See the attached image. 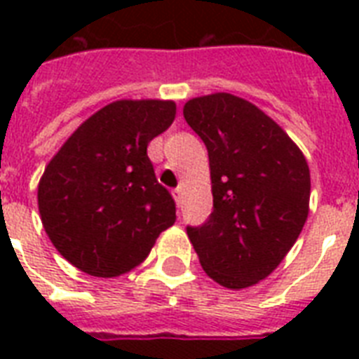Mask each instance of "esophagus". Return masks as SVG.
Wrapping results in <instances>:
<instances>
[{"instance_id":"obj_1","label":"esophagus","mask_w":359,"mask_h":359,"mask_svg":"<svg viewBox=\"0 0 359 359\" xmlns=\"http://www.w3.org/2000/svg\"><path fill=\"white\" fill-rule=\"evenodd\" d=\"M173 197H175V201H177V205H182V188H175L173 190Z\"/></svg>"}]
</instances>
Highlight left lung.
<instances>
[{"mask_svg": "<svg viewBox=\"0 0 359 359\" xmlns=\"http://www.w3.org/2000/svg\"><path fill=\"white\" fill-rule=\"evenodd\" d=\"M184 119L208 151L214 210L186 227L203 270L245 289L276 270L309 212V168L294 141L251 102L229 93L188 100Z\"/></svg>", "mask_w": 359, "mask_h": 359, "instance_id": "1", "label": "left lung"}]
</instances>
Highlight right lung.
<instances>
[{"instance_id":"obj_1","label":"right lung","mask_w":359,"mask_h":359,"mask_svg":"<svg viewBox=\"0 0 359 359\" xmlns=\"http://www.w3.org/2000/svg\"><path fill=\"white\" fill-rule=\"evenodd\" d=\"M171 100H117L78 126L39 182V212L61 255L97 278L145 261L175 224L171 194L156 180L147 145L171 126Z\"/></svg>"}]
</instances>
